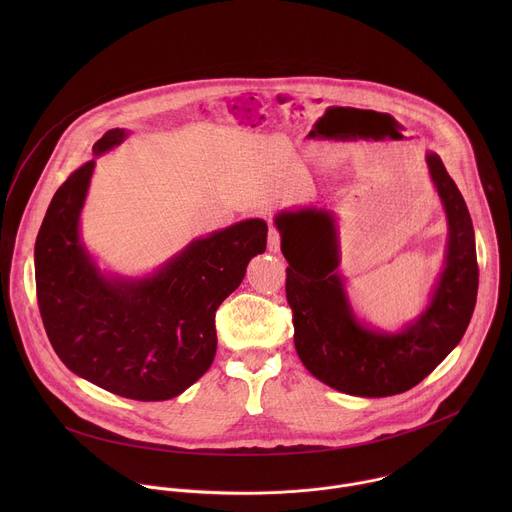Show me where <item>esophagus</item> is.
<instances>
[{"label":"esophagus","instance_id":"obj_1","mask_svg":"<svg viewBox=\"0 0 512 512\" xmlns=\"http://www.w3.org/2000/svg\"><path fill=\"white\" fill-rule=\"evenodd\" d=\"M279 243H281L279 233H277L275 229H271V231H269V237H267V251H269V253H279Z\"/></svg>","mask_w":512,"mask_h":512}]
</instances>
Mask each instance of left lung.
<instances>
[{"label":"left lung","instance_id":"1","mask_svg":"<svg viewBox=\"0 0 512 512\" xmlns=\"http://www.w3.org/2000/svg\"><path fill=\"white\" fill-rule=\"evenodd\" d=\"M446 212L448 239L440 277L423 310L395 330L360 318L340 265L338 218L300 206L275 214L287 259L285 294L294 310V344L304 367L324 385L354 397L399 395L421 383L462 340L478 294L476 241L468 206L442 158L425 152Z\"/></svg>","mask_w":512,"mask_h":512}]
</instances>
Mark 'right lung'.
I'll return each mask as SVG.
<instances>
[{
  "instance_id": "1",
  "label": "right lung",
  "mask_w": 512,
  "mask_h": 512,
  "mask_svg": "<svg viewBox=\"0 0 512 512\" xmlns=\"http://www.w3.org/2000/svg\"><path fill=\"white\" fill-rule=\"evenodd\" d=\"M127 129H109L93 156L111 152ZM95 158L56 190L36 247V291L48 340L77 377L119 397L166 401L184 393L216 354L214 312L265 253L267 223L247 218L192 239L152 273L103 269L81 235Z\"/></svg>"
}]
</instances>
